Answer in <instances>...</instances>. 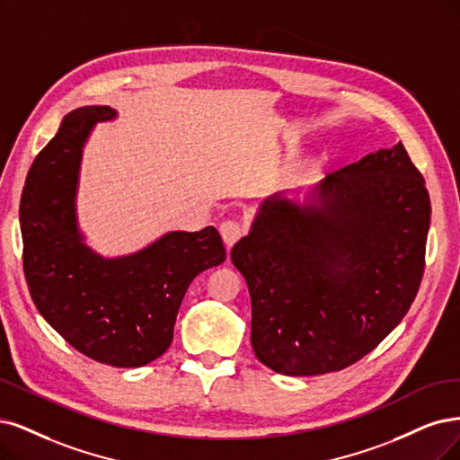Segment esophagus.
I'll use <instances>...</instances> for the list:
<instances>
[{
    "label": "esophagus",
    "mask_w": 460,
    "mask_h": 460,
    "mask_svg": "<svg viewBox=\"0 0 460 460\" xmlns=\"http://www.w3.org/2000/svg\"><path fill=\"white\" fill-rule=\"evenodd\" d=\"M243 233H244V227L239 224V221H234V219H227V221H224V224L219 226V234H221V239H224L227 250H229L236 241L241 239Z\"/></svg>",
    "instance_id": "1"
}]
</instances>
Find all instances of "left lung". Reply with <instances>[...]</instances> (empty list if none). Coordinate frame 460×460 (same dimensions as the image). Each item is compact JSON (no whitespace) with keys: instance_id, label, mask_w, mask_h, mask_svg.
<instances>
[{"instance_id":"obj_1","label":"left lung","mask_w":460,"mask_h":460,"mask_svg":"<svg viewBox=\"0 0 460 460\" xmlns=\"http://www.w3.org/2000/svg\"><path fill=\"white\" fill-rule=\"evenodd\" d=\"M299 195L261 202L231 261L248 284L258 360L282 376L313 377L358 362L410 311L430 197L402 142Z\"/></svg>"}]
</instances>
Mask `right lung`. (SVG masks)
Here are the masks:
<instances>
[{
    "label": "right lung",
    "instance_id": "1",
    "mask_svg": "<svg viewBox=\"0 0 460 460\" xmlns=\"http://www.w3.org/2000/svg\"><path fill=\"white\" fill-rule=\"evenodd\" d=\"M115 117L110 106L70 111L33 161L21 200L22 261L50 328L100 364L140 367L166 352L187 286L224 263L226 248L212 226L164 233L119 258L87 246L75 208L83 147L96 123Z\"/></svg>",
    "mask_w": 460,
    "mask_h": 460
}]
</instances>
